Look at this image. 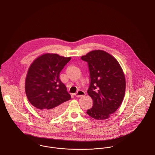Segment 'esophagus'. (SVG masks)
<instances>
[{
	"instance_id": "obj_1",
	"label": "esophagus",
	"mask_w": 155,
	"mask_h": 155,
	"mask_svg": "<svg viewBox=\"0 0 155 155\" xmlns=\"http://www.w3.org/2000/svg\"><path fill=\"white\" fill-rule=\"evenodd\" d=\"M84 95H85V92H84V91H82V90L78 91L75 94V96H76V97H80L84 96Z\"/></svg>"
}]
</instances>
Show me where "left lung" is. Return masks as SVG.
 I'll return each mask as SVG.
<instances>
[{"instance_id":"obj_1","label":"left lung","mask_w":155,"mask_h":155,"mask_svg":"<svg viewBox=\"0 0 155 155\" xmlns=\"http://www.w3.org/2000/svg\"><path fill=\"white\" fill-rule=\"evenodd\" d=\"M89 71L88 95L93 100L87 110L92 118L102 120L110 117L119 108L124 97L126 79L117 60L102 50H94L81 57Z\"/></svg>"}]
</instances>
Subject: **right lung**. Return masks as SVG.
I'll use <instances>...</instances> for the list:
<instances>
[{
    "instance_id": "right-lung-1",
    "label": "right lung",
    "mask_w": 155,
    "mask_h": 155,
    "mask_svg": "<svg viewBox=\"0 0 155 155\" xmlns=\"http://www.w3.org/2000/svg\"><path fill=\"white\" fill-rule=\"evenodd\" d=\"M71 59L57 54H45L36 58L28 69L25 85L27 98L46 117L60 115L65 102L71 99L59 79L60 71Z\"/></svg>"
}]
</instances>
